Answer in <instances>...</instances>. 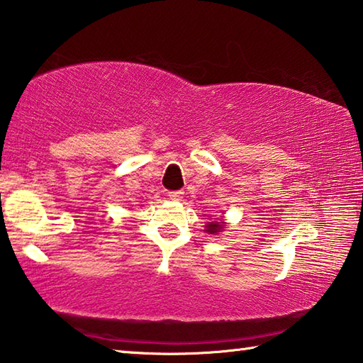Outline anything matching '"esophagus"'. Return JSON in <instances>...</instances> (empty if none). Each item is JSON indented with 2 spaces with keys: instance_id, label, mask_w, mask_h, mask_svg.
Returning <instances> with one entry per match:
<instances>
[{
  "instance_id": "obj_1",
  "label": "esophagus",
  "mask_w": 363,
  "mask_h": 363,
  "mask_svg": "<svg viewBox=\"0 0 363 363\" xmlns=\"http://www.w3.org/2000/svg\"><path fill=\"white\" fill-rule=\"evenodd\" d=\"M183 191H170V193L167 194L170 201H182L183 199Z\"/></svg>"
}]
</instances>
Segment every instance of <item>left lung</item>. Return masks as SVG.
<instances>
[{
  "instance_id": "obj_1",
  "label": "left lung",
  "mask_w": 363,
  "mask_h": 363,
  "mask_svg": "<svg viewBox=\"0 0 363 363\" xmlns=\"http://www.w3.org/2000/svg\"><path fill=\"white\" fill-rule=\"evenodd\" d=\"M223 229H224L223 221H211L205 225V232H207V234H218V232H221Z\"/></svg>"
}]
</instances>
